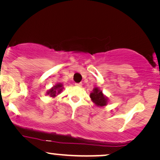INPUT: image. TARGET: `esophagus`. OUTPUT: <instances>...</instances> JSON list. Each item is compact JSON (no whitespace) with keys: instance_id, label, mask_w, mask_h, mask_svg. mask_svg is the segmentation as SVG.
Returning <instances> with one entry per match:
<instances>
[{"instance_id":"esophagus-1","label":"esophagus","mask_w":160,"mask_h":160,"mask_svg":"<svg viewBox=\"0 0 160 160\" xmlns=\"http://www.w3.org/2000/svg\"><path fill=\"white\" fill-rule=\"evenodd\" d=\"M75 86H79V87H81L82 86V82H79V83H75Z\"/></svg>"}]
</instances>
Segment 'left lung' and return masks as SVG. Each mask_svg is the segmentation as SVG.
Masks as SVG:
<instances>
[{
  "instance_id": "1",
  "label": "left lung",
  "mask_w": 160,
  "mask_h": 160,
  "mask_svg": "<svg viewBox=\"0 0 160 160\" xmlns=\"http://www.w3.org/2000/svg\"><path fill=\"white\" fill-rule=\"evenodd\" d=\"M90 98L92 102L98 107L105 106L108 103V98L98 87H95L93 89V92L90 94Z\"/></svg>"
}]
</instances>
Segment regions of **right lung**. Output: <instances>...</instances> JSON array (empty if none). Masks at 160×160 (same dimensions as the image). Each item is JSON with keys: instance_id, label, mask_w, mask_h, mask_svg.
I'll list each match as a JSON object with an SVG mask.
<instances>
[{"instance_id": "1", "label": "right lung", "mask_w": 160, "mask_h": 160, "mask_svg": "<svg viewBox=\"0 0 160 160\" xmlns=\"http://www.w3.org/2000/svg\"><path fill=\"white\" fill-rule=\"evenodd\" d=\"M62 88H63L62 84L60 83V82H58V83H57L55 86L52 87V88H50V89L46 92V94L49 95L52 98H55L57 95H58L62 92Z\"/></svg>"}]
</instances>
